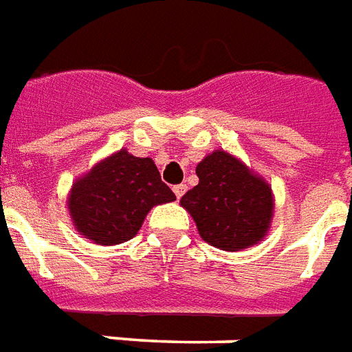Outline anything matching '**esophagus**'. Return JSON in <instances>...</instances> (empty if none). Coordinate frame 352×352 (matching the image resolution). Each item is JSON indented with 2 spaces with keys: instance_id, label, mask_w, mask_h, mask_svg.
Wrapping results in <instances>:
<instances>
[{
  "instance_id": "obj_1",
  "label": "esophagus",
  "mask_w": 352,
  "mask_h": 352,
  "mask_svg": "<svg viewBox=\"0 0 352 352\" xmlns=\"http://www.w3.org/2000/svg\"><path fill=\"white\" fill-rule=\"evenodd\" d=\"M186 188H188V186H186V184H175V186H173V192H175V196H177V199H181V197L184 196V192H186Z\"/></svg>"
}]
</instances>
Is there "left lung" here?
Returning a JSON list of instances; mask_svg holds the SVG:
<instances>
[{
    "instance_id": "left-lung-1",
    "label": "left lung",
    "mask_w": 352,
    "mask_h": 352,
    "mask_svg": "<svg viewBox=\"0 0 352 352\" xmlns=\"http://www.w3.org/2000/svg\"><path fill=\"white\" fill-rule=\"evenodd\" d=\"M199 183L181 197L205 242L226 252L250 248L267 235L274 214L270 184L226 151L197 164Z\"/></svg>"
}]
</instances>
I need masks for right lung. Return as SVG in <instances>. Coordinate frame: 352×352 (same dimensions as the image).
Listing matches in <instances>:
<instances>
[{
	"label": "right lung",
	"mask_w": 352,
	"mask_h": 352,
	"mask_svg": "<svg viewBox=\"0 0 352 352\" xmlns=\"http://www.w3.org/2000/svg\"><path fill=\"white\" fill-rule=\"evenodd\" d=\"M175 199L151 158L126 149L93 166L72 184L69 212L78 233L95 244L113 246L130 241L155 205Z\"/></svg>",
	"instance_id": "add662e5"
}]
</instances>
